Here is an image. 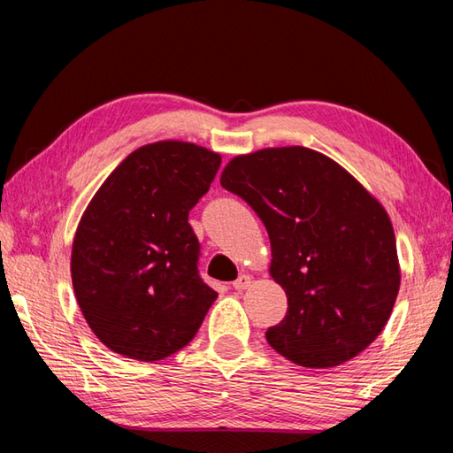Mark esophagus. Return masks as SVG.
Instances as JSON below:
<instances>
[{
	"instance_id": "34e87169",
	"label": "esophagus",
	"mask_w": 453,
	"mask_h": 453,
	"mask_svg": "<svg viewBox=\"0 0 453 453\" xmlns=\"http://www.w3.org/2000/svg\"><path fill=\"white\" fill-rule=\"evenodd\" d=\"M234 286V290H237V292H243V290H247L249 286H251V278H249L247 274H242L237 278V280L232 284Z\"/></svg>"
}]
</instances>
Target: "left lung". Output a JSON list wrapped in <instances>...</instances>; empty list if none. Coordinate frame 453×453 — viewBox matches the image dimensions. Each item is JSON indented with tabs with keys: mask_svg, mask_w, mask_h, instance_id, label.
Masks as SVG:
<instances>
[{
	"mask_svg": "<svg viewBox=\"0 0 453 453\" xmlns=\"http://www.w3.org/2000/svg\"><path fill=\"white\" fill-rule=\"evenodd\" d=\"M219 182L255 210L271 239V276L288 311L268 326V344L303 368H333L370 346L401 282L380 202L339 163L300 146L239 156Z\"/></svg>",
	"mask_w": 453,
	"mask_h": 453,
	"instance_id": "left-lung-1",
	"label": "left lung"
}]
</instances>
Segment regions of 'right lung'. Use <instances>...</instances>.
Masks as SVG:
<instances>
[{"label":"right lung","instance_id":"add662e5","mask_svg":"<svg viewBox=\"0 0 453 453\" xmlns=\"http://www.w3.org/2000/svg\"><path fill=\"white\" fill-rule=\"evenodd\" d=\"M219 163L195 143H150L89 202L73 239L72 282L85 321L112 352L156 362L195 339L218 294L200 278L188 211Z\"/></svg>","mask_w":453,"mask_h":453}]
</instances>
